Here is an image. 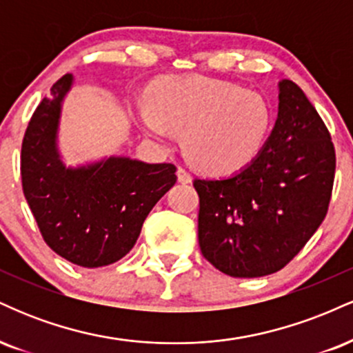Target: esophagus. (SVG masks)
I'll return each mask as SVG.
<instances>
[{
  "label": "esophagus",
  "instance_id": "esophagus-1",
  "mask_svg": "<svg viewBox=\"0 0 353 353\" xmlns=\"http://www.w3.org/2000/svg\"><path fill=\"white\" fill-rule=\"evenodd\" d=\"M177 181H179L181 184H190V182H192V177H190V174L185 171V169L179 168L177 169Z\"/></svg>",
  "mask_w": 353,
  "mask_h": 353
}]
</instances>
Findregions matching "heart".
<instances>
[{"mask_svg":"<svg viewBox=\"0 0 353 353\" xmlns=\"http://www.w3.org/2000/svg\"><path fill=\"white\" fill-rule=\"evenodd\" d=\"M139 119L161 144L182 132L190 164L209 176H229L249 165L264 148L272 112L259 92L210 78L169 79L141 104Z\"/></svg>","mask_w":353,"mask_h":353,"instance_id":"obj_1","label":"heart"}]
</instances>
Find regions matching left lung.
Returning <instances> with one entry per match:
<instances>
[{
    "label": "left lung",
    "instance_id": "1",
    "mask_svg": "<svg viewBox=\"0 0 353 353\" xmlns=\"http://www.w3.org/2000/svg\"><path fill=\"white\" fill-rule=\"evenodd\" d=\"M279 114L259 156L225 179H196L199 247L230 277L281 270L329 210L335 149L322 117L297 84L279 83Z\"/></svg>",
    "mask_w": 353,
    "mask_h": 353
}]
</instances>
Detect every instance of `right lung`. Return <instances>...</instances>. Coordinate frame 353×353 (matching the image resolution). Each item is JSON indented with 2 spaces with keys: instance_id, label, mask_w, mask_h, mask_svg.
<instances>
[{
  "instance_id": "1",
  "label": "right lung",
  "mask_w": 353,
  "mask_h": 353,
  "mask_svg": "<svg viewBox=\"0 0 353 353\" xmlns=\"http://www.w3.org/2000/svg\"><path fill=\"white\" fill-rule=\"evenodd\" d=\"M71 84V74L56 81L31 116L21 145L23 192L44 242L72 264L96 269L134 247L148 214L176 184V165L109 157L66 168L56 136Z\"/></svg>"
}]
</instances>
